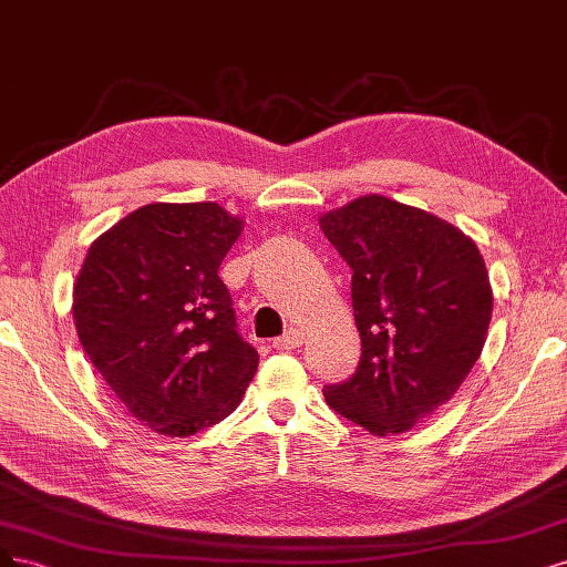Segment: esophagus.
Masks as SVG:
<instances>
[{
  "label": "esophagus",
  "instance_id": "34e87169",
  "mask_svg": "<svg viewBox=\"0 0 567 567\" xmlns=\"http://www.w3.org/2000/svg\"><path fill=\"white\" fill-rule=\"evenodd\" d=\"M301 341H303V332L297 330V327H289V330H287L282 337H278L276 341H272V349H278V351H295L297 346H301Z\"/></svg>",
  "mask_w": 567,
  "mask_h": 567
}]
</instances>
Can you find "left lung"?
<instances>
[{
	"label": "left lung",
	"instance_id": "obj_1",
	"mask_svg": "<svg viewBox=\"0 0 567 567\" xmlns=\"http://www.w3.org/2000/svg\"><path fill=\"white\" fill-rule=\"evenodd\" d=\"M320 228L353 270L362 341L355 374L324 386L327 405L374 435L403 433L447 403L483 351L485 261L452 224L383 195L324 214Z\"/></svg>",
	"mask_w": 567,
	"mask_h": 567
}]
</instances>
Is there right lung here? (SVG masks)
Returning a JSON list of instances; mask_svg holds the SVG:
<instances>
[{
	"label": "right lung",
	"instance_id": "1",
	"mask_svg": "<svg viewBox=\"0 0 567 567\" xmlns=\"http://www.w3.org/2000/svg\"><path fill=\"white\" fill-rule=\"evenodd\" d=\"M243 233L216 203L145 205L89 247L72 291L84 353L124 408L186 437L226 419L259 368L218 266Z\"/></svg>",
	"mask_w": 567,
	"mask_h": 567
}]
</instances>
